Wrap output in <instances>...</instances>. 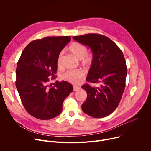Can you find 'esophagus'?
Returning a JSON list of instances; mask_svg holds the SVG:
<instances>
[{
	"instance_id": "34e87169",
	"label": "esophagus",
	"mask_w": 151,
	"mask_h": 151,
	"mask_svg": "<svg viewBox=\"0 0 151 151\" xmlns=\"http://www.w3.org/2000/svg\"><path fill=\"white\" fill-rule=\"evenodd\" d=\"M80 89L79 87H78V86H74L73 87V91H77Z\"/></svg>"
}]
</instances>
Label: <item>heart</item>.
I'll use <instances>...</instances> for the list:
<instances>
[{"mask_svg":"<svg viewBox=\"0 0 151 151\" xmlns=\"http://www.w3.org/2000/svg\"><path fill=\"white\" fill-rule=\"evenodd\" d=\"M69 51L78 60H80L83 66H88L90 65L92 63V56L86 53L87 52V48L86 47L79 42H73L69 46ZM63 57V53L61 52L57 59V66H60L61 60ZM83 72L80 70H69L64 73L63 76V79L68 81L70 83L76 84L79 82L81 79L83 77Z\"/></svg>","mask_w":151,"mask_h":151,"instance_id":"heart-1","label":"heart"}]
</instances>
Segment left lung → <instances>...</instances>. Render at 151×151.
<instances>
[{
    "label": "left lung",
    "mask_w": 151,
    "mask_h": 151,
    "mask_svg": "<svg viewBox=\"0 0 151 151\" xmlns=\"http://www.w3.org/2000/svg\"><path fill=\"white\" fill-rule=\"evenodd\" d=\"M73 38L91 50L93 61L86 81L100 84L82 86L87 93L82 109L96 118L108 116L116 109L125 87L127 69L123 53L115 42L101 35L90 33Z\"/></svg>",
    "instance_id": "obj_1"
}]
</instances>
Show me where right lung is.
<instances>
[{"label": "right lung", "instance_id": "add662e5", "mask_svg": "<svg viewBox=\"0 0 151 151\" xmlns=\"http://www.w3.org/2000/svg\"><path fill=\"white\" fill-rule=\"evenodd\" d=\"M71 40L69 36L47 37L31 42L23 51L17 63L15 85L21 101L33 117L51 119L62 111L63 101L73 91L66 81L48 83L55 78L57 59Z\"/></svg>", "mask_w": 151, "mask_h": 151}]
</instances>
